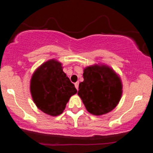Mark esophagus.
I'll use <instances>...</instances> for the list:
<instances>
[{"label": "esophagus", "mask_w": 153, "mask_h": 153, "mask_svg": "<svg viewBox=\"0 0 153 153\" xmlns=\"http://www.w3.org/2000/svg\"><path fill=\"white\" fill-rule=\"evenodd\" d=\"M78 86H79V83L78 82H76L75 84V88H76L77 89H78Z\"/></svg>", "instance_id": "1"}]
</instances>
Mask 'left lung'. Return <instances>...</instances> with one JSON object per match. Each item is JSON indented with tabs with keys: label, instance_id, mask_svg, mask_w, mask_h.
Segmentation results:
<instances>
[{
	"label": "left lung",
	"instance_id": "left-lung-1",
	"mask_svg": "<svg viewBox=\"0 0 153 153\" xmlns=\"http://www.w3.org/2000/svg\"><path fill=\"white\" fill-rule=\"evenodd\" d=\"M83 76L78 95L86 110L101 115L115 109L122 95V83L115 71L106 65L95 64L86 67Z\"/></svg>",
	"mask_w": 153,
	"mask_h": 153
}]
</instances>
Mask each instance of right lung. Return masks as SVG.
I'll use <instances>...</instances> for the list:
<instances>
[{"label":"right lung","mask_w":153,"mask_h":153,"mask_svg":"<svg viewBox=\"0 0 153 153\" xmlns=\"http://www.w3.org/2000/svg\"><path fill=\"white\" fill-rule=\"evenodd\" d=\"M30 92L38 109L47 115L57 116L64 112L77 89L63 71L61 63L52 59L44 63L33 73Z\"/></svg>","instance_id":"1"}]
</instances>
